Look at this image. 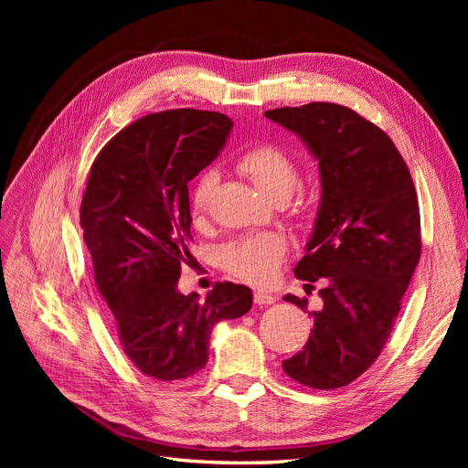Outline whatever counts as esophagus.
Returning a JSON list of instances; mask_svg holds the SVG:
<instances>
[{"label": "esophagus", "mask_w": 468, "mask_h": 468, "mask_svg": "<svg viewBox=\"0 0 468 468\" xmlns=\"http://www.w3.org/2000/svg\"><path fill=\"white\" fill-rule=\"evenodd\" d=\"M277 299L273 294H269V292H263V291H256L253 292V303L256 304H260V306H267V304H273Z\"/></svg>", "instance_id": "esophagus-1"}]
</instances>
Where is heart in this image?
Returning <instances> with one entry per match:
<instances>
[{
  "instance_id": "obj_1",
  "label": "heart",
  "mask_w": 468,
  "mask_h": 468,
  "mask_svg": "<svg viewBox=\"0 0 468 468\" xmlns=\"http://www.w3.org/2000/svg\"><path fill=\"white\" fill-rule=\"evenodd\" d=\"M239 172L251 179L261 193L273 201H287L301 181V164L291 152L271 143H260L238 155ZM218 183L215 169H203L189 187V208L195 220H201L208 208L210 195ZM287 239L277 232L244 234L218 248L222 269L251 285L271 282L285 260Z\"/></svg>"
}]
</instances>
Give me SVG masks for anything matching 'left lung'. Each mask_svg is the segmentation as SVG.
<instances>
[{
	"mask_svg": "<svg viewBox=\"0 0 468 468\" xmlns=\"http://www.w3.org/2000/svg\"><path fill=\"white\" fill-rule=\"evenodd\" d=\"M265 117L303 138L322 179L314 232L294 267L306 287L324 282L322 306L308 313L306 299L282 296L314 318L282 371L310 388H339L380 356L420 261L414 181L388 134L349 107L316 101Z\"/></svg>",
	"mask_w": 468,
	"mask_h": 468,
	"instance_id": "left-lung-1",
	"label": "left lung"
}]
</instances>
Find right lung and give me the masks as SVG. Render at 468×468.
<instances>
[{
	"label": "right lung",
	"instance_id": "add662e5",
	"mask_svg": "<svg viewBox=\"0 0 468 468\" xmlns=\"http://www.w3.org/2000/svg\"><path fill=\"white\" fill-rule=\"evenodd\" d=\"M230 129L215 111L150 112L112 136L90 169L80 224L95 285L126 357L152 378L199 373L215 324L251 308V291L229 281L205 301L177 291L191 260L187 183L217 158Z\"/></svg>",
	"mask_w": 468,
	"mask_h": 468
}]
</instances>
